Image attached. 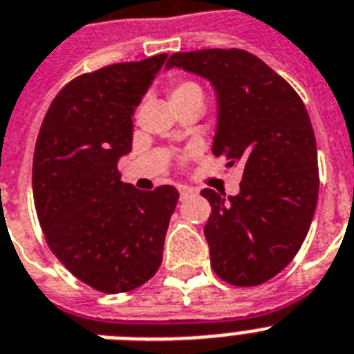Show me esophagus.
I'll use <instances>...</instances> for the list:
<instances>
[{"label":"esophagus","instance_id":"esophagus-1","mask_svg":"<svg viewBox=\"0 0 354 354\" xmlns=\"http://www.w3.org/2000/svg\"><path fill=\"white\" fill-rule=\"evenodd\" d=\"M189 194H194V189H191V187H187V185H182L180 187V196H189Z\"/></svg>","mask_w":354,"mask_h":354}]
</instances>
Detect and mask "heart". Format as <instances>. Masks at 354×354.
<instances>
[{
    "mask_svg": "<svg viewBox=\"0 0 354 354\" xmlns=\"http://www.w3.org/2000/svg\"><path fill=\"white\" fill-rule=\"evenodd\" d=\"M200 99L203 100V88L196 81L191 79H172L171 81V102L174 104H183L189 102V100Z\"/></svg>",
    "mask_w": 354,
    "mask_h": 354,
    "instance_id": "b5f03b06",
    "label": "heart"
}]
</instances>
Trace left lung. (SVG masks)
Here are the masks:
<instances>
[{
	"label": "left lung",
	"instance_id": "left-lung-1",
	"mask_svg": "<svg viewBox=\"0 0 354 354\" xmlns=\"http://www.w3.org/2000/svg\"><path fill=\"white\" fill-rule=\"evenodd\" d=\"M178 66L207 77L219 102L212 153L241 163L239 194L203 189L210 266L232 286H257L292 263L319 198L317 142L310 115L290 82L254 53L209 48L172 53Z\"/></svg>",
	"mask_w": 354,
	"mask_h": 354
}]
</instances>
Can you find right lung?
I'll list each match as a JSON object with an SVG mask.
<instances>
[{"label":"right lung","mask_w":354,"mask_h":354,"mask_svg":"<svg viewBox=\"0 0 354 354\" xmlns=\"http://www.w3.org/2000/svg\"><path fill=\"white\" fill-rule=\"evenodd\" d=\"M167 59L117 62L75 77L50 104L35 142L32 189L44 239L79 281L102 293L145 284L162 264L172 185L120 182L133 113Z\"/></svg>","instance_id":"obj_1"}]
</instances>
